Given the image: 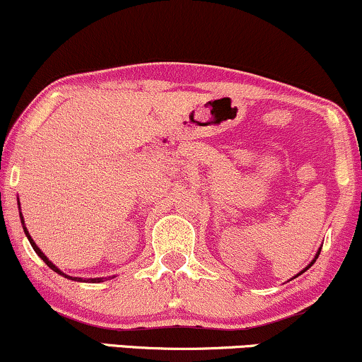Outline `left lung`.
<instances>
[{"label":"left lung","instance_id":"8db88e82","mask_svg":"<svg viewBox=\"0 0 362 362\" xmlns=\"http://www.w3.org/2000/svg\"><path fill=\"white\" fill-rule=\"evenodd\" d=\"M321 249H322V247H319V249H317V254H315V255H314V259H313V260H310V262H309V264H308V265H305V267H304V269H303V271H300V272H299V274H296V276H294V277H292V279H296V277H299V276H300V274H304V272H305V271H308V269H309V267H310V265H313V264H314V262H315V259H317V257H319V254H321Z\"/></svg>","mask_w":362,"mask_h":362}]
</instances>
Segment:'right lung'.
<instances>
[{"label": "right lung", "instance_id": "obj_1", "mask_svg": "<svg viewBox=\"0 0 362 362\" xmlns=\"http://www.w3.org/2000/svg\"><path fill=\"white\" fill-rule=\"evenodd\" d=\"M18 210H21L20 209V200H18ZM20 218H21V226H23V230H25V235L26 237H28V240H30V244H31V247H33V249H35V252L36 254H38L40 255V257L41 259H43V262L45 264H47L48 265V267L49 269H52V271H54V272H57V274H59V276H63V277H66V279H71V281H78V282H103L105 281V279H107V277H95V279H81V277H71V276H66V274L65 272H62V271H59V269L57 267V265H54L53 262H52V260H49L48 257H47V255H45L43 252H41V249H40V247L38 245H36L35 244V240L33 239H31V235H30V232H28V228H26V226H25V218H23V214L20 212Z\"/></svg>", "mask_w": 362, "mask_h": 362}]
</instances>
